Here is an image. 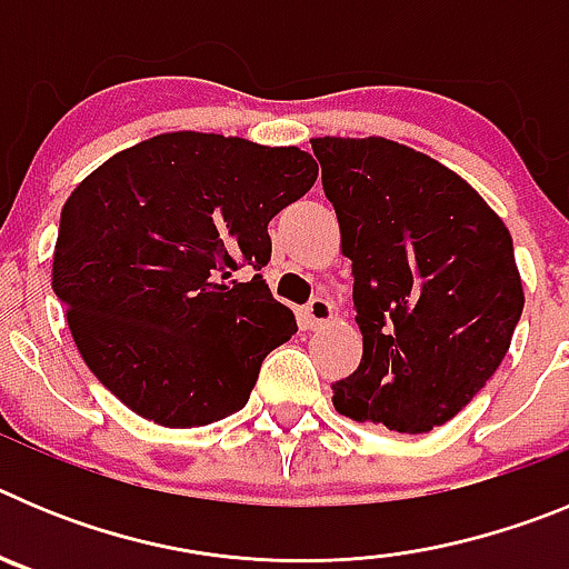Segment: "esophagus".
<instances>
[{
    "mask_svg": "<svg viewBox=\"0 0 569 569\" xmlns=\"http://www.w3.org/2000/svg\"><path fill=\"white\" fill-rule=\"evenodd\" d=\"M301 319H305V328H321V325H328V321L333 319V305H330L328 299L316 296V299H310L308 308L301 310Z\"/></svg>",
    "mask_w": 569,
    "mask_h": 569,
    "instance_id": "obj_1",
    "label": "esophagus"
}]
</instances>
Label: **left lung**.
<instances>
[{
  "label": "left lung",
  "instance_id": "left-lung-1",
  "mask_svg": "<svg viewBox=\"0 0 569 569\" xmlns=\"http://www.w3.org/2000/svg\"><path fill=\"white\" fill-rule=\"evenodd\" d=\"M353 261L365 353L333 385L339 413L396 433L459 416L510 350L525 290L501 216L407 144L310 139Z\"/></svg>",
  "mask_w": 569,
  "mask_h": 569
}]
</instances>
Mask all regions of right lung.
<instances>
[{"label":"right lung","instance_id":"obj_1","mask_svg":"<svg viewBox=\"0 0 569 569\" xmlns=\"http://www.w3.org/2000/svg\"><path fill=\"white\" fill-rule=\"evenodd\" d=\"M299 148L176 130L119 150L73 188L53 293L84 365L136 416L204 427L248 405L259 367L296 333L259 273L268 224L313 188Z\"/></svg>","mask_w":569,"mask_h":569}]
</instances>
